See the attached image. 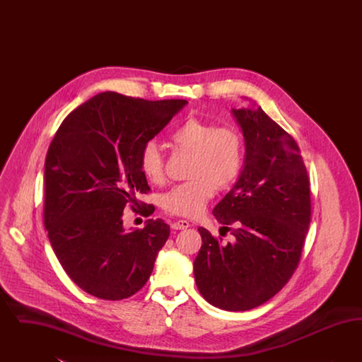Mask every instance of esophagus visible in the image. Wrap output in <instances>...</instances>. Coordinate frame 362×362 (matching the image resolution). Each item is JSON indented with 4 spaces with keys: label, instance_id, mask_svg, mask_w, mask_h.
I'll list each match as a JSON object with an SVG mask.
<instances>
[{
    "label": "esophagus",
    "instance_id": "34e87169",
    "mask_svg": "<svg viewBox=\"0 0 362 362\" xmlns=\"http://www.w3.org/2000/svg\"><path fill=\"white\" fill-rule=\"evenodd\" d=\"M171 226H173V229L180 230V229H187L189 226V223L187 220H179V221H175Z\"/></svg>",
    "mask_w": 362,
    "mask_h": 362
}]
</instances>
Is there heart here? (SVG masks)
I'll list each match as a JSON object with an SVG mask.
<instances>
[{"label": "heart", "instance_id": "1", "mask_svg": "<svg viewBox=\"0 0 362 362\" xmlns=\"http://www.w3.org/2000/svg\"><path fill=\"white\" fill-rule=\"evenodd\" d=\"M179 149L192 152L189 176L163 197L165 211L197 217L214 197L216 189L230 187L239 177L244 164V141L235 127H217L199 118H189L173 134ZM142 175L152 183L164 179V156L153 141L146 142L138 157Z\"/></svg>", "mask_w": 362, "mask_h": 362}]
</instances>
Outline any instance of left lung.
Listing matches in <instances>:
<instances>
[{
  "label": "left lung",
  "mask_w": 362,
  "mask_h": 362,
  "mask_svg": "<svg viewBox=\"0 0 362 362\" xmlns=\"http://www.w3.org/2000/svg\"><path fill=\"white\" fill-rule=\"evenodd\" d=\"M232 114L244 136V167L213 214L235 241L221 244L198 228L204 244L194 276L207 303L236 312L262 305L291 279L310 228V189L291 134L260 107Z\"/></svg>",
  "instance_id": "left-lung-1"
}]
</instances>
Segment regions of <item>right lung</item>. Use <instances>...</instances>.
<instances>
[{
  "mask_svg": "<svg viewBox=\"0 0 362 362\" xmlns=\"http://www.w3.org/2000/svg\"><path fill=\"white\" fill-rule=\"evenodd\" d=\"M186 104L102 92L73 110L52 138L45 161V226L61 266L84 292L127 298L152 274L170 225L157 218L126 230L123 209H134L138 194L151 189L138 164L142 146Z\"/></svg>",
  "mask_w": 362,
  "mask_h": 362,
  "instance_id": "obj_1",
  "label": "right lung"
}]
</instances>
